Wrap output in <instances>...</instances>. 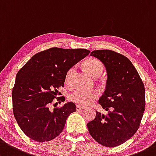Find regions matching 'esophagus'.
Instances as JSON below:
<instances>
[{
  "label": "esophagus",
  "instance_id": "1",
  "mask_svg": "<svg viewBox=\"0 0 156 156\" xmlns=\"http://www.w3.org/2000/svg\"><path fill=\"white\" fill-rule=\"evenodd\" d=\"M83 109V107H81V106H79V105H77V106H76V111H82Z\"/></svg>",
  "mask_w": 156,
  "mask_h": 156
}]
</instances>
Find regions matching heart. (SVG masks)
Masks as SVG:
<instances>
[{"label":"heart","instance_id":"1","mask_svg":"<svg viewBox=\"0 0 156 156\" xmlns=\"http://www.w3.org/2000/svg\"><path fill=\"white\" fill-rule=\"evenodd\" d=\"M85 69L93 75V77L98 78L101 75L104 70L103 64L99 60L95 58L87 59L83 62ZM75 66H72L67 70L65 75V83L70 84L72 76L75 73ZM98 98V93L96 91H87L84 90L78 89L72 93L69 96V99L78 105L87 106L90 105L93 101Z\"/></svg>","mask_w":156,"mask_h":156}]
</instances>
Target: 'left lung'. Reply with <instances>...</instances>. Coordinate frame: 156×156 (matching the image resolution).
<instances>
[{
    "mask_svg": "<svg viewBox=\"0 0 156 156\" xmlns=\"http://www.w3.org/2000/svg\"><path fill=\"white\" fill-rule=\"evenodd\" d=\"M106 68V90L99 100L102 114L87 123L90 134L104 147H114L125 143L135 134L145 110V88L132 62L111 50H96L90 54Z\"/></svg>",
    "mask_w": 156,
    "mask_h": 156,
    "instance_id": "1",
    "label": "left lung"
}]
</instances>
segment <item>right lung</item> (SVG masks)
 Returning <instances> with one entry per match:
<instances>
[{
  "label": "right lung",
  "instance_id": "right-lung-1",
  "mask_svg": "<svg viewBox=\"0 0 156 156\" xmlns=\"http://www.w3.org/2000/svg\"><path fill=\"white\" fill-rule=\"evenodd\" d=\"M90 52L83 48H51L34 55L18 72L12 92L13 114L27 137L45 142L61 133L67 117L76 111L75 105L68 102L54 109L50 105L60 95L57 89L64 86L67 70ZM63 98L57 100L64 101Z\"/></svg>",
  "mask_w": 156,
  "mask_h": 156
}]
</instances>
